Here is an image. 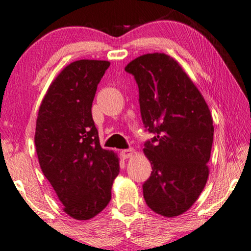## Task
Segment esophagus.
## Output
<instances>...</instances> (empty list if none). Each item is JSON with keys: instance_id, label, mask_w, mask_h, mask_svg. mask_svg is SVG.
<instances>
[{"instance_id": "34e87169", "label": "esophagus", "mask_w": 251, "mask_h": 251, "mask_svg": "<svg viewBox=\"0 0 251 251\" xmlns=\"http://www.w3.org/2000/svg\"><path fill=\"white\" fill-rule=\"evenodd\" d=\"M133 153H134V150L132 148L123 149L121 151V156L123 157V159H128V158H131L133 156Z\"/></svg>"}]
</instances>
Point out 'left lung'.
<instances>
[{
	"label": "left lung",
	"mask_w": 251,
	"mask_h": 251,
	"mask_svg": "<svg viewBox=\"0 0 251 251\" xmlns=\"http://www.w3.org/2000/svg\"><path fill=\"white\" fill-rule=\"evenodd\" d=\"M139 87L144 125L156 133L145 144L151 175L142 185L147 205L174 218L199 199L210 169L213 120L201 92L173 57L153 52L126 66Z\"/></svg>",
	"instance_id": "1"
}]
</instances>
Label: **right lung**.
<instances>
[{
  "mask_svg": "<svg viewBox=\"0 0 251 251\" xmlns=\"http://www.w3.org/2000/svg\"><path fill=\"white\" fill-rule=\"evenodd\" d=\"M110 66L106 60L80 59L52 80L38 112L34 145L46 178L64 212L90 220L111 200L119 158L101 147L92 118L96 88Z\"/></svg>",
  "mask_w": 251,
  "mask_h": 251,
  "instance_id": "1",
  "label": "right lung"
}]
</instances>
